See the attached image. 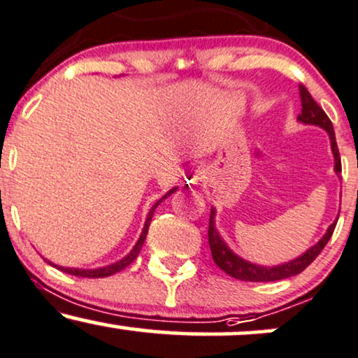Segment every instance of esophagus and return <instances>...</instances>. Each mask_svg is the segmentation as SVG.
Returning <instances> with one entry per match:
<instances>
[{
	"label": "esophagus",
	"mask_w": 358,
	"mask_h": 358,
	"mask_svg": "<svg viewBox=\"0 0 358 358\" xmlns=\"http://www.w3.org/2000/svg\"><path fill=\"white\" fill-rule=\"evenodd\" d=\"M202 180H203V170L200 166L193 168V170H190V173H188V176H187V182L190 185H199Z\"/></svg>",
	"instance_id": "esophagus-1"
}]
</instances>
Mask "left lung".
Wrapping results in <instances>:
<instances>
[{"mask_svg":"<svg viewBox=\"0 0 358 358\" xmlns=\"http://www.w3.org/2000/svg\"><path fill=\"white\" fill-rule=\"evenodd\" d=\"M299 99H301V114L298 116V121L303 122V124L308 126H318L322 127L328 133V138H330V146H331V153H334L335 158V173L340 176L342 173V162H340V153H338V146H336V139H335V131H334V124L328 119L324 110L316 104L311 94L308 92L305 85H299ZM335 219L334 224L327 229L324 236L316 242L315 245H311L306 252H303L301 256H298L293 261L282 262V264L278 266H259L254 264V262L245 261L241 256H237L234 250L225 244V241L222 239L219 231L215 227V208L212 207L210 210V222H208V244H210V250H212V257L215 261V264L227 273L229 276L241 279V281H254V282H266V281H279V279H286L291 276H296V274L305 271L311 262L315 261L316 256L322 252V249L327 245V242L330 241L331 234L335 231L336 225Z\"/></svg>","mask_w":358,"mask_h":358,"instance_id":"1","label":"left lung"}]
</instances>
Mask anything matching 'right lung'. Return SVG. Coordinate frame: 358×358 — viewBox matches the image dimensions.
Returning a JSON list of instances; mask_svg holds the SVG:
<instances>
[{"mask_svg": "<svg viewBox=\"0 0 358 358\" xmlns=\"http://www.w3.org/2000/svg\"><path fill=\"white\" fill-rule=\"evenodd\" d=\"M176 190H178V187H173V188H171V190H168V192L165 193V195H163L162 199H159L158 202H156V203L153 205V207H151V210L148 212V217H146V222H145V227H143L141 236H139V239H138L136 244H134V248L131 249V252L127 254V256H124L122 259H119V261L114 262V264L104 266V268H97V269H79V268H62V266L53 264V262L47 261V259H45V261H47L48 264H50V266H53V268H57V269L64 271V273L72 274V276H77V278H108V276H110V274H116V273H119V271H122L124 268H127V266H129L131 262H133L134 259L138 257L139 250H141L143 244H145V241H146L148 229H150L151 219H153V213H155V210H156V207H158V205L162 203L163 200L166 199V196H170L171 193H175Z\"/></svg>", "mask_w": 358, "mask_h": 358, "instance_id": "right-lung-1", "label": "right lung"}]
</instances>
